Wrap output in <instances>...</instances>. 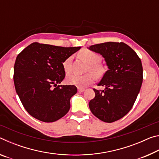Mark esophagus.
<instances>
[{"mask_svg": "<svg viewBox=\"0 0 159 159\" xmlns=\"http://www.w3.org/2000/svg\"><path fill=\"white\" fill-rule=\"evenodd\" d=\"M78 91H79V93H82V92H83V91H85V88H78Z\"/></svg>", "mask_w": 159, "mask_h": 159, "instance_id": "1", "label": "esophagus"}]
</instances>
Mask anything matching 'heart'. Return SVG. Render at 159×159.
I'll return each mask as SVG.
<instances>
[{"instance_id": "1", "label": "heart", "mask_w": 159, "mask_h": 159, "mask_svg": "<svg viewBox=\"0 0 159 159\" xmlns=\"http://www.w3.org/2000/svg\"><path fill=\"white\" fill-rule=\"evenodd\" d=\"M79 55L83 59L90 64L89 69L93 71L96 75H100L102 69L99 63L101 61V57L98 54L89 50L80 51ZM71 57H69L64 61L63 67L64 71L68 72L71 69ZM95 80V76L92 73H88L84 75H79L74 73H69L66 76V81L70 84L76 85L79 87H85L92 83Z\"/></svg>"}]
</instances>
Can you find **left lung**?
<instances>
[{
	"label": "left lung",
	"instance_id": "8db88e82",
	"mask_svg": "<svg viewBox=\"0 0 159 159\" xmlns=\"http://www.w3.org/2000/svg\"><path fill=\"white\" fill-rule=\"evenodd\" d=\"M88 49L100 54L109 69L98 84L105 86V89H93L95 97L89 102L90 109L102 121L114 122L130 111L140 90L143 79L141 60L122 42L103 43Z\"/></svg>",
	"mask_w": 159,
	"mask_h": 159
}]
</instances>
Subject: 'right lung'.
<instances>
[{"label": "right lung", "instance_id": "add662e5", "mask_svg": "<svg viewBox=\"0 0 159 159\" xmlns=\"http://www.w3.org/2000/svg\"><path fill=\"white\" fill-rule=\"evenodd\" d=\"M80 49L33 43L17 55L13 76L15 90L34 118L50 123L69 111L70 99L77 88L58 84L65 77L63 62Z\"/></svg>", "mask_w": 159, "mask_h": 159}]
</instances>
